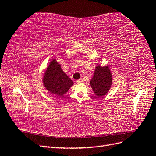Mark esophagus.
<instances>
[{
    "label": "esophagus",
    "mask_w": 156,
    "mask_h": 156,
    "mask_svg": "<svg viewBox=\"0 0 156 156\" xmlns=\"http://www.w3.org/2000/svg\"><path fill=\"white\" fill-rule=\"evenodd\" d=\"M83 79H78L77 81V82L78 83H83Z\"/></svg>",
    "instance_id": "esophagus-1"
}]
</instances>
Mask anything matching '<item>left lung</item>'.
Returning <instances> with one entry per match:
<instances>
[{
    "label": "left lung",
    "mask_w": 156,
    "mask_h": 156,
    "mask_svg": "<svg viewBox=\"0 0 156 156\" xmlns=\"http://www.w3.org/2000/svg\"><path fill=\"white\" fill-rule=\"evenodd\" d=\"M90 84L96 96H105L109 90L112 84V74L109 68L107 66L101 67L100 65H98Z\"/></svg>",
    "instance_id": "8db88e82"
}]
</instances>
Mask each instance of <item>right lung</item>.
<instances>
[{
    "instance_id": "obj_1",
    "label": "right lung",
    "mask_w": 156,
    "mask_h": 156,
    "mask_svg": "<svg viewBox=\"0 0 156 156\" xmlns=\"http://www.w3.org/2000/svg\"><path fill=\"white\" fill-rule=\"evenodd\" d=\"M44 85L49 93L62 96L73 85V81L61 68L60 64L53 59L48 66L43 77Z\"/></svg>"
}]
</instances>
